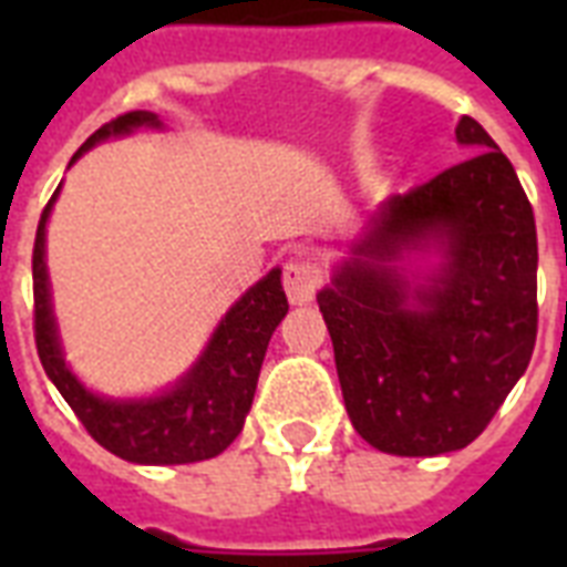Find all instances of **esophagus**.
Wrapping results in <instances>:
<instances>
[{
  "label": "esophagus",
  "instance_id": "esophagus-1",
  "mask_svg": "<svg viewBox=\"0 0 567 567\" xmlns=\"http://www.w3.org/2000/svg\"><path fill=\"white\" fill-rule=\"evenodd\" d=\"M282 282L293 306L311 302L320 288V267L311 258H291L282 267Z\"/></svg>",
  "mask_w": 567,
  "mask_h": 567
}]
</instances>
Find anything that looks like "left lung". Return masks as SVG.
<instances>
[{"label": "left lung", "instance_id": "left-lung-1", "mask_svg": "<svg viewBox=\"0 0 567 567\" xmlns=\"http://www.w3.org/2000/svg\"><path fill=\"white\" fill-rule=\"evenodd\" d=\"M458 144L480 150L396 194L318 293L355 432L394 456L467 447L492 423L536 347V217L512 162L474 117ZM439 237L449 265L409 310L390 267Z\"/></svg>", "mask_w": 567, "mask_h": 567}]
</instances>
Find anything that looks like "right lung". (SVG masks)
<instances>
[{"instance_id":"add662e5","label":"right lung","mask_w":567,"mask_h":567,"mask_svg":"<svg viewBox=\"0 0 567 567\" xmlns=\"http://www.w3.org/2000/svg\"><path fill=\"white\" fill-rule=\"evenodd\" d=\"M137 126H158V117L150 111H126L111 123L93 132L73 162L111 135H126ZM70 162V164H73ZM58 190L40 214L34 252H31V279H34V344L47 377L55 382L75 417L82 421L96 444L111 450L114 456L137 462V465H188L214 458L229 447L244 430L252 394H256L258 371L265 362L267 344L276 327L288 315V300L282 291V270L270 274L249 288L223 323L214 332L212 344L205 347L203 359L179 385L155 400L123 403L105 400L91 391L73 373L66 371L58 347L55 320L49 306L47 261H43V240H47V217L52 212Z\"/></svg>"}]
</instances>
